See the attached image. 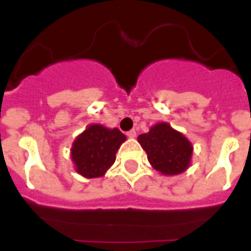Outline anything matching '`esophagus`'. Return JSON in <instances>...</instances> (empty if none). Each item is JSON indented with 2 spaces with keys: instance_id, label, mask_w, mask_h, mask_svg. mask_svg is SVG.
Instances as JSON below:
<instances>
[{
  "instance_id": "obj_1",
  "label": "esophagus",
  "mask_w": 251,
  "mask_h": 251,
  "mask_svg": "<svg viewBox=\"0 0 251 251\" xmlns=\"http://www.w3.org/2000/svg\"><path fill=\"white\" fill-rule=\"evenodd\" d=\"M126 135H127V137L129 138H135L137 137V131H135V130H130V131H127V133H126Z\"/></svg>"
}]
</instances>
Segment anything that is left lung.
Segmentation results:
<instances>
[{"label":"left lung","mask_w":251,"mask_h":251,"mask_svg":"<svg viewBox=\"0 0 251 251\" xmlns=\"http://www.w3.org/2000/svg\"><path fill=\"white\" fill-rule=\"evenodd\" d=\"M147 159L163 175H178L190 164L193 146L182 134L161 122L152 126L149 133L138 137Z\"/></svg>","instance_id":"obj_1"}]
</instances>
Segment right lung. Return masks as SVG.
<instances>
[{"label": "right lung", "mask_w": 251, "mask_h": 251, "mask_svg": "<svg viewBox=\"0 0 251 251\" xmlns=\"http://www.w3.org/2000/svg\"><path fill=\"white\" fill-rule=\"evenodd\" d=\"M125 139L118 129L90 125L73 145L72 159L76 172L87 178L101 177L114 163L116 153Z\"/></svg>", "instance_id": "1"}]
</instances>
